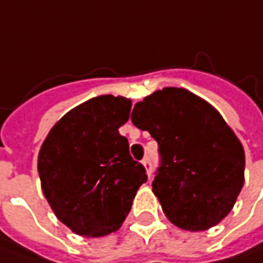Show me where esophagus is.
Returning <instances> with one entry per match:
<instances>
[{
    "label": "esophagus",
    "instance_id": "esophagus-1",
    "mask_svg": "<svg viewBox=\"0 0 263 263\" xmlns=\"http://www.w3.org/2000/svg\"><path fill=\"white\" fill-rule=\"evenodd\" d=\"M143 166L145 167L147 175L150 177V175H152V162H150V159H148V157H145V159L143 160Z\"/></svg>",
    "mask_w": 263,
    "mask_h": 263
}]
</instances>
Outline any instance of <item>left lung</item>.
Here are the masks:
<instances>
[{
    "mask_svg": "<svg viewBox=\"0 0 263 263\" xmlns=\"http://www.w3.org/2000/svg\"><path fill=\"white\" fill-rule=\"evenodd\" d=\"M132 123L159 144L154 196L181 230L206 231L234 208L245 184V148L221 113L184 88L166 86L138 101Z\"/></svg>",
    "mask_w": 263,
    "mask_h": 263,
    "instance_id": "obj_1",
    "label": "left lung"
}]
</instances>
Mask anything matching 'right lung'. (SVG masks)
Segmentation results:
<instances>
[{
  "instance_id": "obj_1",
  "label": "right lung",
  "mask_w": 263,
  "mask_h": 263,
  "mask_svg": "<svg viewBox=\"0 0 263 263\" xmlns=\"http://www.w3.org/2000/svg\"><path fill=\"white\" fill-rule=\"evenodd\" d=\"M129 98L100 96L67 111L41 145V189L59 221L74 234L118 231L129 213L145 169L129 154L119 128L129 119Z\"/></svg>"
}]
</instances>
